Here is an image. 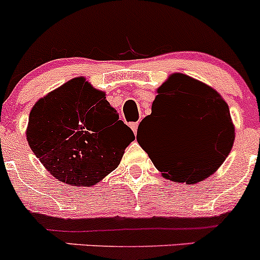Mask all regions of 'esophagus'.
<instances>
[{
	"label": "esophagus",
	"instance_id": "34e87169",
	"mask_svg": "<svg viewBox=\"0 0 260 260\" xmlns=\"http://www.w3.org/2000/svg\"><path fill=\"white\" fill-rule=\"evenodd\" d=\"M129 127H131V129L133 131V133H137V129H138V123L137 122H133V123H131L129 124Z\"/></svg>",
	"mask_w": 260,
	"mask_h": 260
}]
</instances>
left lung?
Wrapping results in <instances>:
<instances>
[{"label": "left lung", "mask_w": 260, "mask_h": 260, "mask_svg": "<svg viewBox=\"0 0 260 260\" xmlns=\"http://www.w3.org/2000/svg\"><path fill=\"white\" fill-rule=\"evenodd\" d=\"M154 122L172 123L181 136L180 148L162 153L137 138L138 143L165 177L179 182L196 183L210 177L235 140L226 102L209 85L180 73L170 75L157 89L152 113L141 122L138 132Z\"/></svg>", "instance_id": "1"}]
</instances>
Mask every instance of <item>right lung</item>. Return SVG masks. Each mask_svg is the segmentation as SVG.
I'll return each instance as SVG.
<instances>
[{
	"instance_id": "1",
	"label": "right lung",
	"mask_w": 260,
	"mask_h": 260,
	"mask_svg": "<svg viewBox=\"0 0 260 260\" xmlns=\"http://www.w3.org/2000/svg\"><path fill=\"white\" fill-rule=\"evenodd\" d=\"M28 146L50 174L72 186H93L115 170L135 140L106 93L74 78L32 107Z\"/></svg>"
}]
</instances>
